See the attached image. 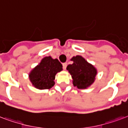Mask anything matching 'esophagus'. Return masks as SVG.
Returning <instances> with one entry per match:
<instances>
[{
	"instance_id": "esophagus-1",
	"label": "esophagus",
	"mask_w": 128,
	"mask_h": 128,
	"mask_svg": "<svg viewBox=\"0 0 128 128\" xmlns=\"http://www.w3.org/2000/svg\"><path fill=\"white\" fill-rule=\"evenodd\" d=\"M67 63H63V69H66V67H67Z\"/></svg>"
}]
</instances>
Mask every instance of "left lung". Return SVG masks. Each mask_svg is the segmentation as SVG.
<instances>
[{"label": "left lung", "instance_id": "obj_1", "mask_svg": "<svg viewBox=\"0 0 128 128\" xmlns=\"http://www.w3.org/2000/svg\"><path fill=\"white\" fill-rule=\"evenodd\" d=\"M71 60L73 63L68 65L67 69L71 75L73 86L79 89H86L91 86L97 74L96 68L80 55L73 57Z\"/></svg>", "mask_w": 128, "mask_h": 128}]
</instances>
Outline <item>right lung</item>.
<instances>
[{
    "instance_id": "obj_1",
    "label": "right lung",
    "mask_w": 128,
    "mask_h": 128,
    "mask_svg": "<svg viewBox=\"0 0 128 128\" xmlns=\"http://www.w3.org/2000/svg\"><path fill=\"white\" fill-rule=\"evenodd\" d=\"M62 69V65L58 59L46 57L32 69L29 74V78L32 85L37 89L48 90L55 85V75Z\"/></svg>"
}]
</instances>
